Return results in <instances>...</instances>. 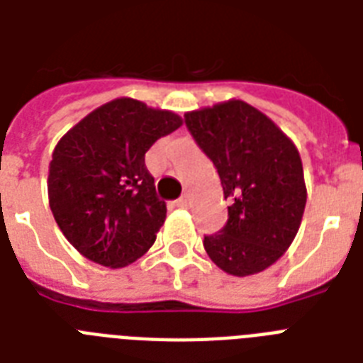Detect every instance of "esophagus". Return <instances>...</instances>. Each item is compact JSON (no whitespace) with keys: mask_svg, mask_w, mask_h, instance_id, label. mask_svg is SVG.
I'll return each instance as SVG.
<instances>
[{"mask_svg":"<svg viewBox=\"0 0 363 363\" xmlns=\"http://www.w3.org/2000/svg\"><path fill=\"white\" fill-rule=\"evenodd\" d=\"M190 203H192V201H190V198H188V196H182L181 199H177L175 201L177 207H181V209H186V207H190Z\"/></svg>","mask_w":363,"mask_h":363,"instance_id":"34e87169","label":"esophagus"}]
</instances>
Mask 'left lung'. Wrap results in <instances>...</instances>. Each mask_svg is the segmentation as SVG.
Masks as SVG:
<instances>
[{
	"mask_svg": "<svg viewBox=\"0 0 363 363\" xmlns=\"http://www.w3.org/2000/svg\"><path fill=\"white\" fill-rule=\"evenodd\" d=\"M186 125L215 164L228 222L203 247L224 273H262L286 252L307 203L298 147L269 116L242 99L188 111Z\"/></svg>",
	"mask_w": 363,
	"mask_h": 363,
	"instance_id": "8db88e82",
	"label": "left lung"
}]
</instances>
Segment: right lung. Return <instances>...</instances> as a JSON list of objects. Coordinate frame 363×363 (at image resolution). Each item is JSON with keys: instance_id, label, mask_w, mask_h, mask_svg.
Instances as JSON below:
<instances>
[{"instance_id": "obj_1", "label": "right lung", "mask_w": 363, "mask_h": 363, "mask_svg": "<svg viewBox=\"0 0 363 363\" xmlns=\"http://www.w3.org/2000/svg\"><path fill=\"white\" fill-rule=\"evenodd\" d=\"M181 125L173 111L116 98L62 135L48 164V205L84 258L118 269L152 247L167 209L145 152Z\"/></svg>"}]
</instances>
